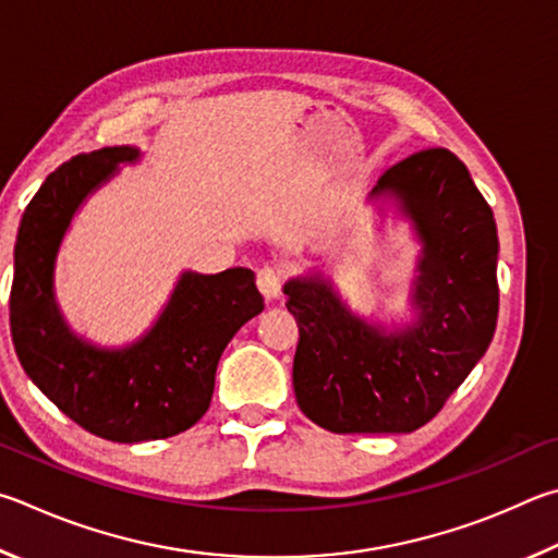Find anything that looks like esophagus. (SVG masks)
Segmentation results:
<instances>
[{
	"label": "esophagus",
	"instance_id": "1",
	"mask_svg": "<svg viewBox=\"0 0 558 558\" xmlns=\"http://www.w3.org/2000/svg\"><path fill=\"white\" fill-rule=\"evenodd\" d=\"M257 287L267 301H277L281 294V271L277 267H262L257 271Z\"/></svg>",
	"mask_w": 558,
	"mask_h": 558
}]
</instances>
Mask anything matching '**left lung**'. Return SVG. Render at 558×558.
I'll use <instances>...</instances> for the list:
<instances>
[{"mask_svg":"<svg viewBox=\"0 0 558 558\" xmlns=\"http://www.w3.org/2000/svg\"><path fill=\"white\" fill-rule=\"evenodd\" d=\"M383 193L402 203L424 242L414 326L385 336L350 314L320 274L284 284L299 326L296 402L333 434H409L428 424L497 326V228L465 163L441 146L422 149L389 166L373 191Z\"/></svg>","mask_w":558,"mask_h":558,"instance_id":"obj_1","label":"left lung"}]
</instances>
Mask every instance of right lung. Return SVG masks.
<instances>
[{"label": "right lung", "mask_w": 558, "mask_h": 558, "mask_svg": "<svg viewBox=\"0 0 558 558\" xmlns=\"http://www.w3.org/2000/svg\"><path fill=\"white\" fill-rule=\"evenodd\" d=\"M136 156L132 146H105L48 173L19 225L9 294L24 373L77 426L117 444L169 438L198 422L210 407L225 345L264 308L250 269L189 271L140 343L100 350L68 330L53 301L58 244L85 195Z\"/></svg>", "instance_id": "obj_1"}]
</instances>
